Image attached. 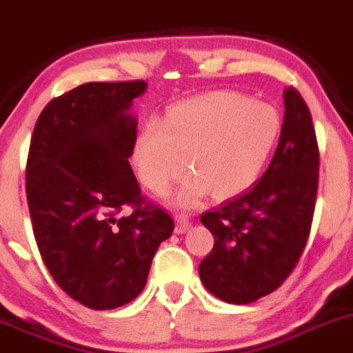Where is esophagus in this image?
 Here are the masks:
<instances>
[{
    "instance_id": "obj_1",
    "label": "esophagus",
    "mask_w": 353,
    "mask_h": 353,
    "mask_svg": "<svg viewBox=\"0 0 353 353\" xmlns=\"http://www.w3.org/2000/svg\"><path fill=\"white\" fill-rule=\"evenodd\" d=\"M176 233H179V235H183V233H186L188 230H190V226H192V221H190V217L184 216V214H176Z\"/></svg>"
}]
</instances>
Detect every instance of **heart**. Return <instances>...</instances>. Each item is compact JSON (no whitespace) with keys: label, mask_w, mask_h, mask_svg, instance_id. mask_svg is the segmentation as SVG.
Instances as JSON below:
<instances>
[{"label":"heart","mask_w":353,"mask_h":353,"mask_svg":"<svg viewBox=\"0 0 353 353\" xmlns=\"http://www.w3.org/2000/svg\"><path fill=\"white\" fill-rule=\"evenodd\" d=\"M281 114L239 92H209L170 108L163 125L148 121L136 139L134 163L146 190L167 196L192 170L176 202L195 207L240 195L256 183L281 137Z\"/></svg>","instance_id":"b5f03b06"}]
</instances>
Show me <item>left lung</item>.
Masks as SVG:
<instances>
[{
	"label": "left lung",
	"mask_w": 353,
	"mask_h": 353,
	"mask_svg": "<svg viewBox=\"0 0 353 353\" xmlns=\"http://www.w3.org/2000/svg\"><path fill=\"white\" fill-rule=\"evenodd\" d=\"M284 123L268 169L249 192L202 214L214 235L200 263L207 291L247 305L281 288L310 235L319 186V146L312 114L292 87L284 92Z\"/></svg>",
	"instance_id": "8db88e82"
}]
</instances>
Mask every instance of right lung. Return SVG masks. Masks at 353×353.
Returning a JSON list of instances; mask_svg holds the SVG:
<instances>
[{
	"mask_svg": "<svg viewBox=\"0 0 353 353\" xmlns=\"http://www.w3.org/2000/svg\"><path fill=\"white\" fill-rule=\"evenodd\" d=\"M146 87L83 83L52 99L32 130L26 193L39 254L59 288L92 310L137 298L158 245L174 232L128 163L137 137L128 110ZM123 205L132 212L120 218Z\"/></svg>",
	"mask_w": 353,
	"mask_h": 353,
	"instance_id": "obj_1",
	"label": "right lung"
}]
</instances>
